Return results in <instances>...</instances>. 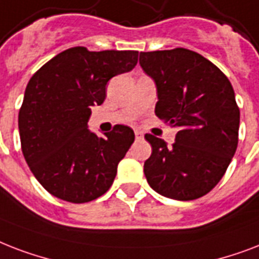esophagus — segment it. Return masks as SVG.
Returning a JSON list of instances; mask_svg holds the SVG:
<instances>
[{
  "mask_svg": "<svg viewBox=\"0 0 259 259\" xmlns=\"http://www.w3.org/2000/svg\"><path fill=\"white\" fill-rule=\"evenodd\" d=\"M135 138L138 140H142V139H143V134H142L140 131H135Z\"/></svg>",
  "mask_w": 259,
  "mask_h": 259,
  "instance_id": "1",
  "label": "esophagus"
}]
</instances>
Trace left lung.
<instances>
[{
    "label": "left lung",
    "mask_w": 259,
    "mask_h": 259,
    "mask_svg": "<svg viewBox=\"0 0 259 259\" xmlns=\"http://www.w3.org/2000/svg\"><path fill=\"white\" fill-rule=\"evenodd\" d=\"M142 69L155 81V115L178 130L167 146L151 134L144 162L148 185L165 197L189 201L211 192L238 147L240 112L231 82L200 54L173 48L140 53Z\"/></svg>",
    "instance_id": "8db88e82"
}]
</instances>
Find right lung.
<instances>
[{"label":"right lung","instance_id":"1","mask_svg":"<svg viewBox=\"0 0 259 259\" xmlns=\"http://www.w3.org/2000/svg\"><path fill=\"white\" fill-rule=\"evenodd\" d=\"M138 54L73 47L32 75L19 112L20 140L29 169L48 193L81 204L112 186L135 134L117 124L101 138L89 131L88 120L90 108L105 100L108 81L131 71Z\"/></svg>","mask_w":259,"mask_h":259}]
</instances>
